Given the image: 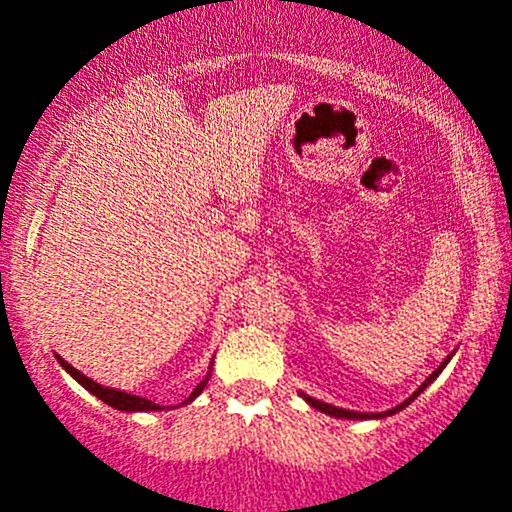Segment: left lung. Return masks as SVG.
Listing matches in <instances>:
<instances>
[{
    "instance_id": "left-lung-1",
    "label": "left lung",
    "mask_w": 512,
    "mask_h": 512,
    "mask_svg": "<svg viewBox=\"0 0 512 512\" xmlns=\"http://www.w3.org/2000/svg\"><path fill=\"white\" fill-rule=\"evenodd\" d=\"M448 364V359L446 361H443V364L441 366H438V369L436 371H433V374L431 376H428V379L426 381H423V384L421 386H418V391H414V396H409V399H406L404 401V404H401V406H396V409H391V411H386V414H356V411H347V409H339V406H332V404H324V401H317V399H309V396H304V401H307V404L309 406H314V409H317V411H324V414H329V416H337V418H379V416H391V414H396V411H401V409H404V406H409L411 404V401H414L416 399V396L418 394H421V391L423 389H426V386L428 384H431V381L433 379H436V376L438 374H441V369H443V366H446Z\"/></svg>"
}]
</instances>
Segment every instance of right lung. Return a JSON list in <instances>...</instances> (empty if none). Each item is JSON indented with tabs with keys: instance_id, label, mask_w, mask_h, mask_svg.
<instances>
[{
	"instance_id": "1",
	"label": "right lung",
	"mask_w": 512,
	"mask_h": 512,
	"mask_svg": "<svg viewBox=\"0 0 512 512\" xmlns=\"http://www.w3.org/2000/svg\"><path fill=\"white\" fill-rule=\"evenodd\" d=\"M56 359H59V364L64 366V369L69 371V374L74 376V379L79 381V384L84 386V389H89L91 394L98 396V399H101L103 404L113 406V409H118V411H158V404H153V401L143 399V396H133V394H126V391H116V389H108V386L96 384L94 379H89V376L81 374L79 369H74V366H71L69 361H64V359H61V356H56ZM205 384H208V376H205V379L200 381L198 386H195L193 394H190L188 399L183 401V404H188V401H193L195 396H198L200 391L205 389Z\"/></svg>"
}]
</instances>
